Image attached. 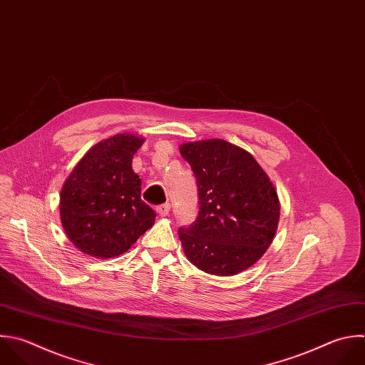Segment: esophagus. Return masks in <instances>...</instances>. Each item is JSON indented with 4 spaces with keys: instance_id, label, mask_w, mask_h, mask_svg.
<instances>
[{
    "instance_id": "esophagus-1",
    "label": "esophagus",
    "mask_w": 365,
    "mask_h": 365,
    "mask_svg": "<svg viewBox=\"0 0 365 365\" xmlns=\"http://www.w3.org/2000/svg\"><path fill=\"white\" fill-rule=\"evenodd\" d=\"M170 208H171V205L170 204H163V205H160V207H157V212H158V215L160 217H167L168 215V212H170Z\"/></svg>"
}]
</instances>
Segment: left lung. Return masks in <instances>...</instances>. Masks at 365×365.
<instances>
[{
  "mask_svg": "<svg viewBox=\"0 0 365 365\" xmlns=\"http://www.w3.org/2000/svg\"><path fill=\"white\" fill-rule=\"evenodd\" d=\"M198 185L195 222L178 235L191 264L230 277L254 265L271 245L279 221V200L255 158L225 140L180 145Z\"/></svg>",
  "mask_w": 365,
  "mask_h": 365,
  "instance_id": "obj_1",
  "label": "left lung"
}]
</instances>
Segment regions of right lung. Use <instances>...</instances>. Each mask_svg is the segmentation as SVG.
<instances>
[{
    "label": "right lung",
    "instance_id": "1",
    "mask_svg": "<svg viewBox=\"0 0 365 365\" xmlns=\"http://www.w3.org/2000/svg\"><path fill=\"white\" fill-rule=\"evenodd\" d=\"M145 140L115 134L91 147L66 180L60 217L70 241L84 254L114 258L154 225L155 212L141 200L133 157Z\"/></svg>",
    "mask_w": 365,
    "mask_h": 365
}]
</instances>
